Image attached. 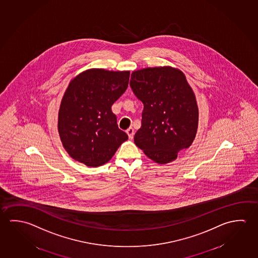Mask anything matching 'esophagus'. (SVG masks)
I'll list each match as a JSON object with an SVG mask.
<instances>
[{
    "label": "esophagus",
    "instance_id": "esophagus-1",
    "mask_svg": "<svg viewBox=\"0 0 258 258\" xmlns=\"http://www.w3.org/2000/svg\"><path fill=\"white\" fill-rule=\"evenodd\" d=\"M127 135H128V138H130V140H132L133 139V137H134V130H133V127H128L127 131Z\"/></svg>",
    "mask_w": 258,
    "mask_h": 258
}]
</instances>
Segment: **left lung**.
I'll use <instances>...</instances> for the list:
<instances>
[{
  "mask_svg": "<svg viewBox=\"0 0 258 258\" xmlns=\"http://www.w3.org/2000/svg\"><path fill=\"white\" fill-rule=\"evenodd\" d=\"M130 85L144 105L136 145L158 164L176 159L198 127V106L185 76L168 67L145 68L131 74Z\"/></svg>",
  "mask_w": 258,
  "mask_h": 258,
  "instance_id": "left-lung-1",
  "label": "left lung"
}]
</instances>
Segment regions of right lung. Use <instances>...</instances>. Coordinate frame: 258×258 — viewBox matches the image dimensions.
Returning a JSON list of instances; mask_svg holds the SVG:
<instances>
[{
	"instance_id": "add662e5",
	"label": "right lung",
	"mask_w": 258,
	"mask_h": 258,
	"mask_svg": "<svg viewBox=\"0 0 258 258\" xmlns=\"http://www.w3.org/2000/svg\"><path fill=\"white\" fill-rule=\"evenodd\" d=\"M130 72L90 69L69 84L58 112L63 148L87 166L104 165L128 139L111 106L127 90Z\"/></svg>"
}]
</instances>
